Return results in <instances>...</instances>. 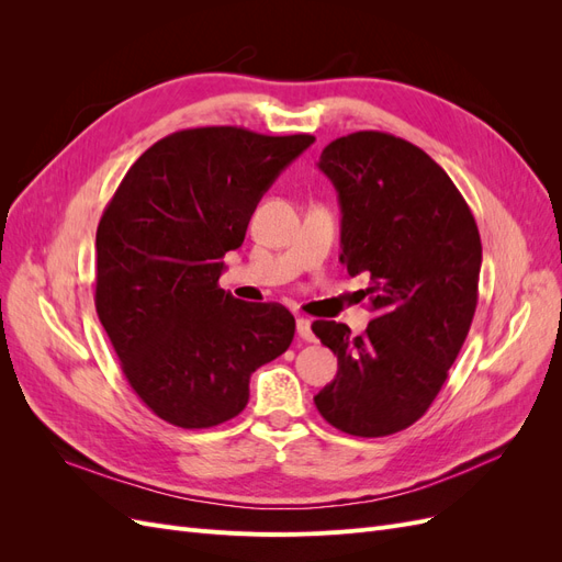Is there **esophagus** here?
Here are the masks:
<instances>
[{"label": "esophagus", "mask_w": 562, "mask_h": 562, "mask_svg": "<svg viewBox=\"0 0 562 562\" xmlns=\"http://www.w3.org/2000/svg\"><path fill=\"white\" fill-rule=\"evenodd\" d=\"M297 335L304 339V342H314V333H312V321L310 318H302V316H297Z\"/></svg>", "instance_id": "34e87169"}]
</instances>
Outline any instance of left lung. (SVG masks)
<instances>
[{"label": "left lung", "mask_w": 562, "mask_h": 562, "mask_svg": "<svg viewBox=\"0 0 562 562\" xmlns=\"http://www.w3.org/2000/svg\"><path fill=\"white\" fill-rule=\"evenodd\" d=\"M342 209L339 262L366 274L363 335L314 321L337 375L314 396L335 429L378 438L415 424L448 380L479 304L481 234L454 182L427 151L359 131L321 151Z\"/></svg>", "instance_id": "left-lung-1"}]
</instances>
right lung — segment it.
Wrapping results in <instances>:
<instances>
[{
  "mask_svg": "<svg viewBox=\"0 0 562 562\" xmlns=\"http://www.w3.org/2000/svg\"><path fill=\"white\" fill-rule=\"evenodd\" d=\"M314 135L184 128L135 161L95 232V312L138 398L182 429L217 427L248 382L293 342L277 302L217 285L262 194Z\"/></svg>",
  "mask_w": 562,
  "mask_h": 562,
  "instance_id": "1",
  "label": "right lung"
}]
</instances>
